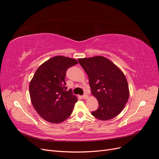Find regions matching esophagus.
<instances>
[{"label":"esophagus","mask_w":159,"mask_h":159,"mask_svg":"<svg viewBox=\"0 0 159 159\" xmlns=\"http://www.w3.org/2000/svg\"><path fill=\"white\" fill-rule=\"evenodd\" d=\"M82 98H83V99H88V95L87 94H86V93H85V94H84V95H83Z\"/></svg>","instance_id":"1"}]
</instances>
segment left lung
I'll return each mask as SVG.
<instances>
[{
    "instance_id": "8db88e82",
    "label": "left lung",
    "mask_w": 159,
    "mask_h": 159,
    "mask_svg": "<svg viewBox=\"0 0 159 159\" xmlns=\"http://www.w3.org/2000/svg\"><path fill=\"white\" fill-rule=\"evenodd\" d=\"M78 61L89 77L91 93L99 103L98 109L91 112V115L103 121L116 117L129 99L125 76L112 61L103 56L81 58Z\"/></svg>"
}]
</instances>
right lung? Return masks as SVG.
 Listing matches in <instances>:
<instances>
[{"label":"right lung","mask_w":159,"mask_h":159,"mask_svg":"<svg viewBox=\"0 0 159 159\" xmlns=\"http://www.w3.org/2000/svg\"><path fill=\"white\" fill-rule=\"evenodd\" d=\"M78 63L73 58L57 56L36 71L30 83V96L35 110L46 121L61 123L73 111L78 98L71 89L67 90L65 76L68 69Z\"/></svg>","instance_id":"obj_1"}]
</instances>
